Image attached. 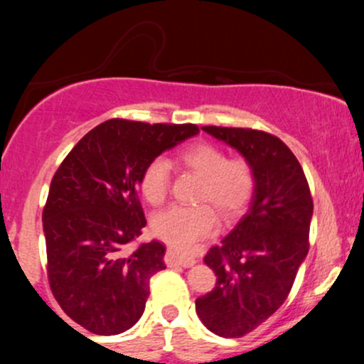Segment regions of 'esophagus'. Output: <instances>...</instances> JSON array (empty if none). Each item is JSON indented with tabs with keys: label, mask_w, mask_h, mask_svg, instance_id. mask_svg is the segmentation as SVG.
<instances>
[{
	"label": "esophagus",
	"mask_w": 364,
	"mask_h": 364,
	"mask_svg": "<svg viewBox=\"0 0 364 364\" xmlns=\"http://www.w3.org/2000/svg\"><path fill=\"white\" fill-rule=\"evenodd\" d=\"M166 258H168L169 265H181V267H191L196 262L193 257L179 252L176 248H168V255H166Z\"/></svg>",
	"instance_id": "esophagus-1"
}]
</instances>
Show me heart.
Wrapping results in <instances>:
<instances>
[{
    "instance_id": "heart-1",
    "label": "heart",
    "mask_w": 364,
    "mask_h": 364,
    "mask_svg": "<svg viewBox=\"0 0 364 364\" xmlns=\"http://www.w3.org/2000/svg\"><path fill=\"white\" fill-rule=\"evenodd\" d=\"M179 161L203 178L198 202L212 203L225 219L236 217L252 200L255 173L245 159H228L223 149L200 141L183 150ZM169 186V161L166 157L152 159L141 173V193L149 203L161 205L168 198ZM217 228L219 219L214 208L207 203L196 207L173 205L152 219L154 235L181 250L191 248L198 241L212 236Z\"/></svg>"
}]
</instances>
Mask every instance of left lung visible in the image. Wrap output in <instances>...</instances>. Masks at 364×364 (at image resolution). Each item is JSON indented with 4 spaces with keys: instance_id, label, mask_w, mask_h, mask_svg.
Masks as SVG:
<instances>
[{
    "instance_id": "obj_1",
    "label": "left lung",
    "mask_w": 364,
    "mask_h": 364,
    "mask_svg": "<svg viewBox=\"0 0 364 364\" xmlns=\"http://www.w3.org/2000/svg\"><path fill=\"white\" fill-rule=\"evenodd\" d=\"M253 168L255 191L232 231L203 262L215 287L195 301L202 323L243 337L281 308L308 255L313 200L301 164L281 139L252 128L203 127Z\"/></svg>"
}]
</instances>
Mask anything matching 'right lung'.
I'll use <instances>...</instances> for the list:
<instances>
[{
  "label": "right lung",
  "instance_id": "add662e5",
  "mask_svg": "<svg viewBox=\"0 0 364 364\" xmlns=\"http://www.w3.org/2000/svg\"><path fill=\"white\" fill-rule=\"evenodd\" d=\"M198 133L196 124L109 119L65 157L43 212L48 279L63 311L97 336L140 320L166 246H128L145 228L139 190L152 159Z\"/></svg>",
  "mask_w": 364,
  "mask_h": 364
}]
</instances>
